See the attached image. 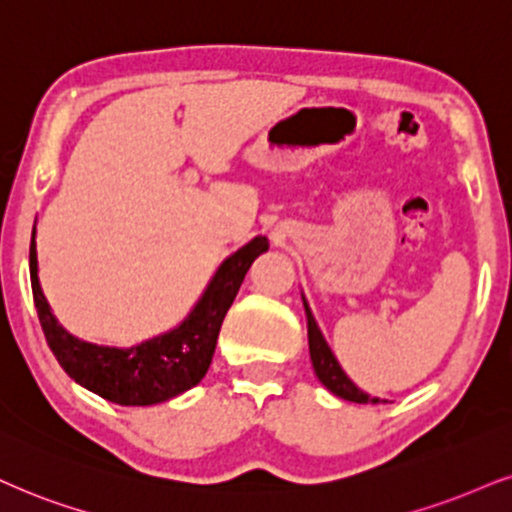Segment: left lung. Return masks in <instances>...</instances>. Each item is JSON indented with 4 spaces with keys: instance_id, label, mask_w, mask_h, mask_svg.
I'll return each instance as SVG.
<instances>
[{
    "instance_id": "obj_1",
    "label": "left lung",
    "mask_w": 512,
    "mask_h": 512,
    "mask_svg": "<svg viewBox=\"0 0 512 512\" xmlns=\"http://www.w3.org/2000/svg\"><path fill=\"white\" fill-rule=\"evenodd\" d=\"M306 315H308V346H311V361H313V368H315V375H318V380L323 382L325 387L332 391V394H337L339 399H346L353 403H377L380 401V399H375V396L365 394V391L358 389L356 384L346 377L342 365L337 363V358H334L330 346H327L325 337L320 334L318 325H315L308 306H306Z\"/></svg>"
}]
</instances>
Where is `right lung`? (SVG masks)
<instances>
[{"instance_id":"obj_1","label":"right lung","mask_w":512,"mask_h":512,"mask_svg":"<svg viewBox=\"0 0 512 512\" xmlns=\"http://www.w3.org/2000/svg\"><path fill=\"white\" fill-rule=\"evenodd\" d=\"M263 251H268V239L254 237L237 254L227 258L206 294L180 327L137 344L135 349H111V346L80 342L56 323L37 280L33 232L30 282H33L37 318L56 361L75 382L121 406H154L192 389L206 375L227 308L235 301L246 270Z\"/></svg>"}]
</instances>
